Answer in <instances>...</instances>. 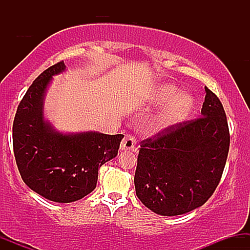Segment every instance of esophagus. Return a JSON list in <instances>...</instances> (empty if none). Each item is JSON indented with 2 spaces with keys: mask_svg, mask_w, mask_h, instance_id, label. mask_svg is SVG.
Returning a JSON list of instances; mask_svg holds the SVG:
<instances>
[{
  "mask_svg": "<svg viewBox=\"0 0 250 250\" xmlns=\"http://www.w3.org/2000/svg\"><path fill=\"white\" fill-rule=\"evenodd\" d=\"M135 147H136V139L130 134L125 135L121 142V150H134Z\"/></svg>",
  "mask_w": 250,
  "mask_h": 250,
  "instance_id": "1",
  "label": "esophagus"
}]
</instances>
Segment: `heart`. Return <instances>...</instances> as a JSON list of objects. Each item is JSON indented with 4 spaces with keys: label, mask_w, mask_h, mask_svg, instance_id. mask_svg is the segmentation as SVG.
Masks as SVG:
<instances>
[{
    "label": "heart",
    "mask_w": 250,
    "mask_h": 250,
    "mask_svg": "<svg viewBox=\"0 0 250 250\" xmlns=\"http://www.w3.org/2000/svg\"><path fill=\"white\" fill-rule=\"evenodd\" d=\"M153 102L159 105L166 103L168 104L154 117L149 125V130L151 134L165 133L185 121L194 105V101L190 96L180 94L179 89L171 84L160 85L154 93Z\"/></svg>",
    "instance_id": "obj_1"
}]
</instances>
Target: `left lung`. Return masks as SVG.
I'll use <instances>...</instances> for the list:
<instances>
[{
  "label": "left lung",
  "mask_w": 250,
  "mask_h": 250,
  "mask_svg": "<svg viewBox=\"0 0 250 250\" xmlns=\"http://www.w3.org/2000/svg\"><path fill=\"white\" fill-rule=\"evenodd\" d=\"M205 90L199 119L141 142L135 190L146 207L162 216L205 205L222 176L230 143L228 122L219 97Z\"/></svg>",
  "instance_id": "1"
}]
</instances>
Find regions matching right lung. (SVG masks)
<instances>
[{
  "mask_svg": "<svg viewBox=\"0 0 250 250\" xmlns=\"http://www.w3.org/2000/svg\"><path fill=\"white\" fill-rule=\"evenodd\" d=\"M63 61L40 75L20 102L13 125V146L22 180L31 190L59 203L77 201L96 188L99 169L117 155L122 134L95 131L63 134L43 115V101Z\"/></svg>",
  "mask_w": 250,
  "mask_h": 250,
  "instance_id": "add662e5",
  "label": "right lung"
}]
</instances>
